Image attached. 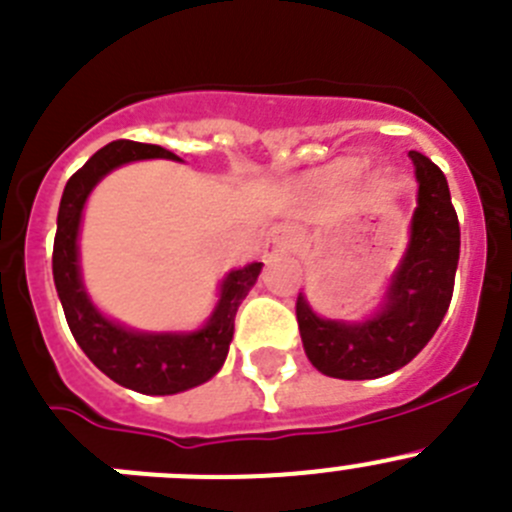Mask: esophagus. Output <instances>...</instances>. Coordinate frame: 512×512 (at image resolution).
Listing matches in <instances>:
<instances>
[{"label": "esophagus", "mask_w": 512, "mask_h": 512, "mask_svg": "<svg viewBox=\"0 0 512 512\" xmlns=\"http://www.w3.org/2000/svg\"><path fill=\"white\" fill-rule=\"evenodd\" d=\"M294 248V231L286 223L271 228V238L266 243V256H276V253H286Z\"/></svg>", "instance_id": "34e87169"}]
</instances>
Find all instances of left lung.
<instances>
[{"label":"left lung","mask_w":512,"mask_h":512,"mask_svg":"<svg viewBox=\"0 0 512 512\" xmlns=\"http://www.w3.org/2000/svg\"><path fill=\"white\" fill-rule=\"evenodd\" d=\"M420 180L410 248L387 289L382 309L367 321L321 319L296 296V321L306 357L326 377L377 379L410 364L442 324L455 289L460 223L445 173L410 150Z\"/></svg>","instance_id":"8db88e82"}]
</instances>
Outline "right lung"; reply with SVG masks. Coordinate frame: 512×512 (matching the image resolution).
Listing matches in <instances>:
<instances>
[{"label":"right lung","instance_id":"add662e5","mask_svg":"<svg viewBox=\"0 0 512 512\" xmlns=\"http://www.w3.org/2000/svg\"><path fill=\"white\" fill-rule=\"evenodd\" d=\"M145 158L175 160V155L160 145L113 140L67 180L57 213L52 276L72 337L100 372L140 394H175L208 382L223 367L228 344L233 339L236 311L259 279L261 264H248L223 279L218 306L198 332L145 334L125 329L102 316L92 306L80 279L77 233L82 208L102 175L130 160Z\"/></svg>","mask_w":512,"mask_h":512}]
</instances>
